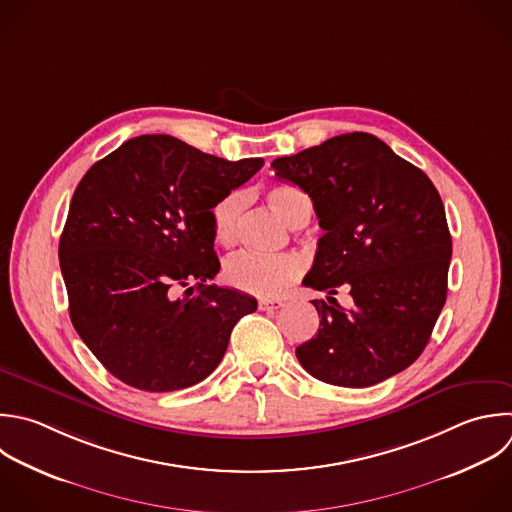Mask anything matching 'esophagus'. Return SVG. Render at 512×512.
Instances as JSON below:
<instances>
[{
	"label": "esophagus",
	"instance_id": "esophagus-1",
	"mask_svg": "<svg viewBox=\"0 0 512 512\" xmlns=\"http://www.w3.org/2000/svg\"><path fill=\"white\" fill-rule=\"evenodd\" d=\"M282 306H284L282 300H260V302H258V308H260V310H278V308H282Z\"/></svg>",
	"mask_w": 512,
	"mask_h": 512
}]
</instances>
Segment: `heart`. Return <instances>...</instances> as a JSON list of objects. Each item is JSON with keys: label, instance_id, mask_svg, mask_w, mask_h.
I'll return each instance as SVG.
<instances>
[{"label": "heart", "instance_id": "1", "mask_svg": "<svg viewBox=\"0 0 512 512\" xmlns=\"http://www.w3.org/2000/svg\"><path fill=\"white\" fill-rule=\"evenodd\" d=\"M270 206L290 224L304 226L312 214V202L306 192L292 184H272L268 188ZM248 206L246 190H232L224 194L212 208L214 234L220 244L232 246L240 236L244 210ZM304 272V260L298 254H258L238 252L224 264V280L254 296L272 298L284 292Z\"/></svg>", "mask_w": 512, "mask_h": 512}]
</instances>
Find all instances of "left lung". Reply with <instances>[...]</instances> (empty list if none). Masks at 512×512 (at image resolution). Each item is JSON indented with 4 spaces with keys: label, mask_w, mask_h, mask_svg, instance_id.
I'll return each mask as SVG.
<instances>
[{
    "label": "left lung",
    "mask_w": 512,
    "mask_h": 512,
    "mask_svg": "<svg viewBox=\"0 0 512 512\" xmlns=\"http://www.w3.org/2000/svg\"><path fill=\"white\" fill-rule=\"evenodd\" d=\"M272 168L310 196L324 230L302 284L328 292L331 304L312 300L320 328L296 348L300 364L348 388L402 372L446 302L452 240L434 184L366 132L276 158ZM338 285L351 288L348 311L331 298Z\"/></svg>",
    "instance_id": "8db88e82"
}]
</instances>
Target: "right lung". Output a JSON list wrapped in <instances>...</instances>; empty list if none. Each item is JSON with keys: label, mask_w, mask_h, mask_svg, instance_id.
Wrapping results in <instances>:
<instances>
[{"label": "right lung", "mask_w": 512, "mask_h": 512, "mask_svg": "<svg viewBox=\"0 0 512 512\" xmlns=\"http://www.w3.org/2000/svg\"><path fill=\"white\" fill-rule=\"evenodd\" d=\"M262 166L152 134L86 172L60 238V268L76 332L118 380L172 392L220 364L232 328L258 302L210 284L220 270L212 208Z\"/></svg>", "instance_id": "1"}]
</instances>
